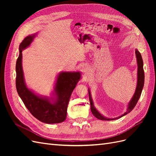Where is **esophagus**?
I'll use <instances>...</instances> for the list:
<instances>
[{"label":"esophagus","mask_w":156,"mask_h":156,"mask_svg":"<svg viewBox=\"0 0 156 156\" xmlns=\"http://www.w3.org/2000/svg\"><path fill=\"white\" fill-rule=\"evenodd\" d=\"M87 69H88V68H87V66H84V67H83V72H86V71H87Z\"/></svg>","instance_id":"34e87169"}]
</instances>
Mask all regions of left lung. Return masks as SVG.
<instances>
[{
    "mask_svg": "<svg viewBox=\"0 0 156 156\" xmlns=\"http://www.w3.org/2000/svg\"><path fill=\"white\" fill-rule=\"evenodd\" d=\"M135 55H136V62H137V66H138V70H137V83H136V87L134 95L132 98L131 101H129L128 107H127V111L126 112H124L123 115L117 117L115 118V119H108L105 116H103L102 115H101L98 111L96 109L94 105L92 99L91 97V94L90 91V89L88 88V95H89V100L90 102V109L92 111V113L93 115L97 118L99 120H116L119 119L120 118L126 115L127 113L130 112L133 109V108L135 107L136 103L139 101L140 96L141 95V92H142L143 88L144 87V72L143 69V61L142 56H141L140 53L139 52L137 49H135Z\"/></svg>",
    "mask_w": 156,
    "mask_h": 156,
    "instance_id": "left-lung-1",
    "label": "left lung"
}]
</instances>
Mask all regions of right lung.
I'll list each match as a JSON object with an SVG mask.
<instances>
[{
    "instance_id": "obj_1",
    "label": "right lung",
    "mask_w": 156,
    "mask_h": 156,
    "mask_svg": "<svg viewBox=\"0 0 156 156\" xmlns=\"http://www.w3.org/2000/svg\"><path fill=\"white\" fill-rule=\"evenodd\" d=\"M36 34L27 36L20 45V55L16 66V89L25 105L36 119L45 124L60 123L66 119L70 96L81 79V73L60 72L55 84V98L38 96L28 88L22 68V51L30 45Z\"/></svg>"
}]
</instances>
